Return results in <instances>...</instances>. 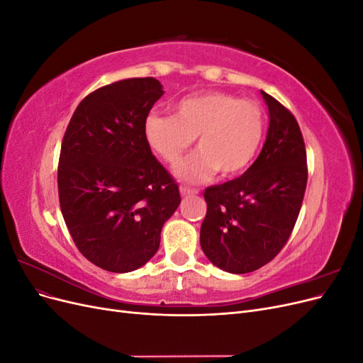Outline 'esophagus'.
Here are the masks:
<instances>
[{
  "instance_id": "obj_1",
  "label": "esophagus",
  "mask_w": 363,
  "mask_h": 363,
  "mask_svg": "<svg viewBox=\"0 0 363 363\" xmlns=\"http://www.w3.org/2000/svg\"><path fill=\"white\" fill-rule=\"evenodd\" d=\"M180 194H182V196H192V195L199 194V191H196V189H191V188H184V186H182V188H180Z\"/></svg>"
}]
</instances>
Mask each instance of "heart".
<instances>
[{"label": "heart", "mask_w": 363, "mask_h": 363, "mask_svg": "<svg viewBox=\"0 0 363 363\" xmlns=\"http://www.w3.org/2000/svg\"><path fill=\"white\" fill-rule=\"evenodd\" d=\"M265 112L259 103L227 92L186 96L175 115L151 113L144 124L147 144L169 164L177 163L199 138L196 151L175 172L184 182L244 172L256 159L265 136Z\"/></svg>", "instance_id": "heart-1"}]
</instances>
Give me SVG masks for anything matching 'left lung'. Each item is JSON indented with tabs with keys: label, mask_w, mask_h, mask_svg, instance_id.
I'll return each mask as SVG.
<instances>
[{
	"label": "left lung",
	"mask_w": 363,
	"mask_h": 363,
	"mask_svg": "<svg viewBox=\"0 0 363 363\" xmlns=\"http://www.w3.org/2000/svg\"><path fill=\"white\" fill-rule=\"evenodd\" d=\"M269 111L259 157L238 179L204 191L200 244L215 267L247 274L267 265L288 242L307 184L306 147L298 123L260 91Z\"/></svg>",
	"instance_id": "8db88e82"
}]
</instances>
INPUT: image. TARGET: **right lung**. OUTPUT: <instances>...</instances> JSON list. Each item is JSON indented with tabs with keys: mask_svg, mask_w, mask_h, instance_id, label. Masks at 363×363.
Listing matches in <instances>:
<instances>
[{
	"mask_svg": "<svg viewBox=\"0 0 363 363\" xmlns=\"http://www.w3.org/2000/svg\"><path fill=\"white\" fill-rule=\"evenodd\" d=\"M162 87L152 77L103 86L77 106L65 131L57 169L62 215L79 251L106 271L145 265L182 201L144 135Z\"/></svg>",
	"mask_w": 363,
	"mask_h": 363,
	"instance_id": "add662e5",
	"label": "right lung"
}]
</instances>
